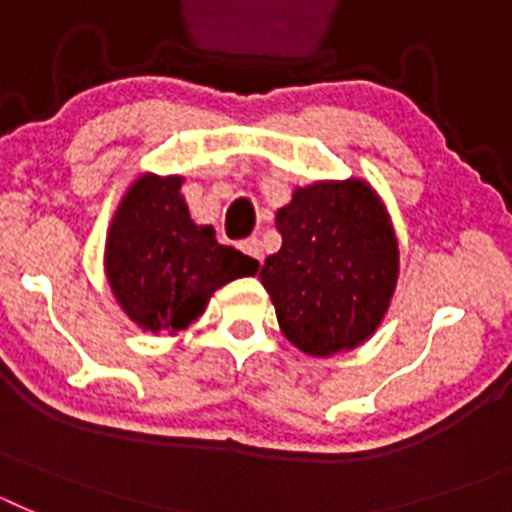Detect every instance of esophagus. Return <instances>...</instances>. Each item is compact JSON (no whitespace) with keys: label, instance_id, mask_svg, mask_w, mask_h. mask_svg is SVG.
I'll use <instances>...</instances> for the list:
<instances>
[{"label":"esophagus","instance_id":"34e87169","mask_svg":"<svg viewBox=\"0 0 512 512\" xmlns=\"http://www.w3.org/2000/svg\"><path fill=\"white\" fill-rule=\"evenodd\" d=\"M241 251L246 253V256H251L253 261H264V251H261V241L259 238H248V241L241 243Z\"/></svg>","mask_w":512,"mask_h":512}]
</instances>
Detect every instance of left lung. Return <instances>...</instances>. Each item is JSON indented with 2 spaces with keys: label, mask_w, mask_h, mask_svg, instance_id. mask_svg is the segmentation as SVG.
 Masks as SVG:
<instances>
[{
  "label": "left lung",
  "mask_w": 512,
  "mask_h": 512,
  "mask_svg": "<svg viewBox=\"0 0 512 512\" xmlns=\"http://www.w3.org/2000/svg\"><path fill=\"white\" fill-rule=\"evenodd\" d=\"M277 228L282 248L259 277L284 338L315 359L369 341L400 277L395 225L377 189L359 176L295 187Z\"/></svg>",
  "instance_id": "left-lung-1"
}]
</instances>
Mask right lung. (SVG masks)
Listing matches in <instances>:
<instances>
[{
  "label": "right lung",
  "mask_w": 512,
  "mask_h": 512,
  "mask_svg": "<svg viewBox=\"0 0 512 512\" xmlns=\"http://www.w3.org/2000/svg\"><path fill=\"white\" fill-rule=\"evenodd\" d=\"M184 176L140 174L104 238V277L120 310L153 336L189 328L217 289L253 277L259 261L220 246L212 225H197L182 194Z\"/></svg>",
  "instance_id": "add662e5"
}]
</instances>
